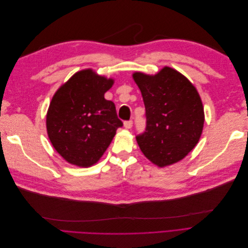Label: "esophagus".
Returning <instances> with one entry per match:
<instances>
[{
  "label": "esophagus",
  "mask_w": 248,
  "mask_h": 248,
  "mask_svg": "<svg viewBox=\"0 0 248 248\" xmlns=\"http://www.w3.org/2000/svg\"><path fill=\"white\" fill-rule=\"evenodd\" d=\"M132 121H131V120H129V121H125L124 122V127H125V128L126 129H130L131 128V127H132Z\"/></svg>",
  "instance_id": "esophagus-1"
}]
</instances>
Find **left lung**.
<instances>
[{"instance_id":"8db88e82","label":"left lung","mask_w":248,"mask_h":248,"mask_svg":"<svg viewBox=\"0 0 248 248\" xmlns=\"http://www.w3.org/2000/svg\"><path fill=\"white\" fill-rule=\"evenodd\" d=\"M146 108V131L137 141L160 168L183 159L196 147L204 127V108L197 89L181 73L164 67L155 76L132 74Z\"/></svg>"}]
</instances>
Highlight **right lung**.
Instances as JSON below:
<instances>
[{
    "label": "right lung",
    "mask_w": 248,
    "mask_h": 248,
    "mask_svg": "<svg viewBox=\"0 0 248 248\" xmlns=\"http://www.w3.org/2000/svg\"><path fill=\"white\" fill-rule=\"evenodd\" d=\"M114 79L91 69L77 72L56 92L46 129L56 151L74 166L88 168L100 159L123 123L115 103L104 98Z\"/></svg>",
    "instance_id": "obj_1"
}]
</instances>
